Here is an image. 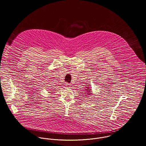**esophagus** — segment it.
<instances>
[{"label":"esophagus","instance_id":"esophagus-1","mask_svg":"<svg viewBox=\"0 0 146 146\" xmlns=\"http://www.w3.org/2000/svg\"><path fill=\"white\" fill-rule=\"evenodd\" d=\"M66 86L67 88H70V86H71V84H70L66 83Z\"/></svg>","mask_w":146,"mask_h":146}]
</instances>
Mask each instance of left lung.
Here are the masks:
<instances>
[{"instance_id":"8db88e82","label":"left lung","mask_w":146,"mask_h":146,"mask_svg":"<svg viewBox=\"0 0 146 146\" xmlns=\"http://www.w3.org/2000/svg\"><path fill=\"white\" fill-rule=\"evenodd\" d=\"M85 88H86V89H85V90H86V92H87V93H88V94H86L90 95V93H91V91H90L91 89H90V88H89L88 86H86V87H85Z\"/></svg>"}]
</instances>
